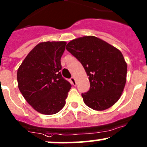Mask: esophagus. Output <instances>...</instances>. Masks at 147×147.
<instances>
[{
  "label": "esophagus",
  "mask_w": 147,
  "mask_h": 147,
  "mask_svg": "<svg viewBox=\"0 0 147 147\" xmlns=\"http://www.w3.org/2000/svg\"><path fill=\"white\" fill-rule=\"evenodd\" d=\"M71 81L72 84H73L74 86L76 85V80L74 77H71Z\"/></svg>",
  "instance_id": "1"
}]
</instances>
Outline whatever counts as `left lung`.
<instances>
[{
  "label": "left lung",
  "instance_id": "1",
  "mask_svg": "<svg viewBox=\"0 0 147 147\" xmlns=\"http://www.w3.org/2000/svg\"><path fill=\"white\" fill-rule=\"evenodd\" d=\"M66 49L88 76L90 89L81 94L86 105L96 111L112 107L121 97L126 81L127 64L121 52L93 36L72 40Z\"/></svg>",
  "mask_w": 147,
  "mask_h": 147
}]
</instances>
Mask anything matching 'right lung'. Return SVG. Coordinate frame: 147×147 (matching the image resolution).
Instances as JSON below:
<instances>
[{
    "mask_svg": "<svg viewBox=\"0 0 147 147\" xmlns=\"http://www.w3.org/2000/svg\"><path fill=\"white\" fill-rule=\"evenodd\" d=\"M66 45L65 41L38 43L25 58L17 71L20 91L40 114H55L66 104L71 87L60 71Z\"/></svg>",
    "mask_w": 147,
    "mask_h": 147,
    "instance_id": "obj_1",
    "label": "right lung"
}]
</instances>
